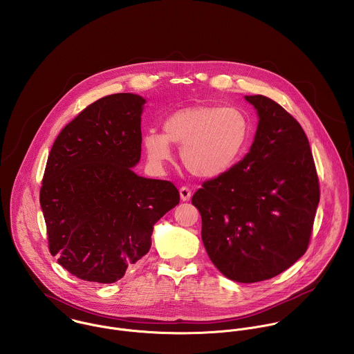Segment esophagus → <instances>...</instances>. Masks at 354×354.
<instances>
[{
	"instance_id": "34e87169",
	"label": "esophagus",
	"mask_w": 354,
	"mask_h": 354,
	"mask_svg": "<svg viewBox=\"0 0 354 354\" xmlns=\"http://www.w3.org/2000/svg\"><path fill=\"white\" fill-rule=\"evenodd\" d=\"M191 195H192V191L188 187H181L180 188V198H181L183 202H188L191 199Z\"/></svg>"
}]
</instances>
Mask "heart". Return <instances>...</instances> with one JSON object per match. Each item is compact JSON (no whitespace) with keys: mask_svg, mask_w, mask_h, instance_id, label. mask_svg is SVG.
<instances>
[{"mask_svg":"<svg viewBox=\"0 0 354 354\" xmlns=\"http://www.w3.org/2000/svg\"><path fill=\"white\" fill-rule=\"evenodd\" d=\"M163 132L149 131L143 149L153 166L171 160V146L181 147L187 170L201 178L227 171L244 153L251 138V121L234 106L196 104L173 111L163 121Z\"/></svg>","mask_w":354,"mask_h":354,"instance_id":"1","label":"heart"}]
</instances>
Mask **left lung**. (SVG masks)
I'll use <instances>...</instances> for the list:
<instances>
[{"instance_id":"1","label":"left lung","mask_w":354,"mask_h":354,"mask_svg":"<svg viewBox=\"0 0 354 354\" xmlns=\"http://www.w3.org/2000/svg\"><path fill=\"white\" fill-rule=\"evenodd\" d=\"M259 114L250 152L192 198L202 240L229 279L252 283L277 277L306 252L320 199L309 142L279 103L250 95Z\"/></svg>"}]
</instances>
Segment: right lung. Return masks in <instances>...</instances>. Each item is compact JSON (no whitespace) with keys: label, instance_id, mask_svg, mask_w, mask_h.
Segmentation results:
<instances>
[{"label":"right lung","instance_id":"add662e5","mask_svg":"<svg viewBox=\"0 0 354 354\" xmlns=\"http://www.w3.org/2000/svg\"><path fill=\"white\" fill-rule=\"evenodd\" d=\"M145 102L135 94L103 97L51 147L39 192L49 251L83 281L121 279L150 251L153 225L180 203L173 183L131 169L140 160Z\"/></svg>","mask_w":354,"mask_h":354}]
</instances>
